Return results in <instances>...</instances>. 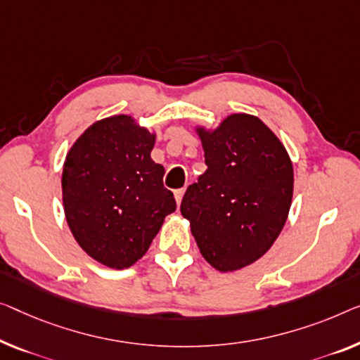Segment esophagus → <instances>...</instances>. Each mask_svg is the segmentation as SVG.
Returning <instances> with one entry per match:
<instances>
[{
	"mask_svg": "<svg viewBox=\"0 0 360 360\" xmlns=\"http://www.w3.org/2000/svg\"><path fill=\"white\" fill-rule=\"evenodd\" d=\"M184 192H186V189L174 191V198H176V203H178V205H181V200H182V197H184Z\"/></svg>",
	"mask_w": 360,
	"mask_h": 360,
	"instance_id": "esophagus-1",
	"label": "esophagus"
}]
</instances>
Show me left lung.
<instances>
[{"label": "left lung", "instance_id": "8db88e82", "mask_svg": "<svg viewBox=\"0 0 360 360\" xmlns=\"http://www.w3.org/2000/svg\"><path fill=\"white\" fill-rule=\"evenodd\" d=\"M195 131L208 168L187 187L181 213L208 264L218 271L240 270L266 254L286 223L291 158L271 129L245 112Z\"/></svg>", "mask_w": 360, "mask_h": 360}]
</instances>
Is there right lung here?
<instances>
[{"label": "right lung", "instance_id": "obj_1", "mask_svg": "<svg viewBox=\"0 0 360 360\" xmlns=\"http://www.w3.org/2000/svg\"><path fill=\"white\" fill-rule=\"evenodd\" d=\"M155 134L132 116L94 122L69 150L63 166L68 226L87 255L124 270L148 250L166 214L176 210L163 186L165 168L150 153Z\"/></svg>", "mask_w": 360, "mask_h": 360}]
</instances>
